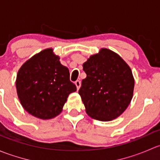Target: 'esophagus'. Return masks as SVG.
Wrapping results in <instances>:
<instances>
[{
  "label": "esophagus",
  "mask_w": 160,
  "mask_h": 160,
  "mask_svg": "<svg viewBox=\"0 0 160 160\" xmlns=\"http://www.w3.org/2000/svg\"><path fill=\"white\" fill-rule=\"evenodd\" d=\"M75 85L76 87H77V89L79 90L80 89V86H81V82H80V80H77V81L75 82Z\"/></svg>",
  "instance_id": "obj_1"
}]
</instances>
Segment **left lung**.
Here are the masks:
<instances>
[{
	"label": "left lung",
	"mask_w": 160,
	"mask_h": 160,
	"mask_svg": "<svg viewBox=\"0 0 160 160\" xmlns=\"http://www.w3.org/2000/svg\"><path fill=\"white\" fill-rule=\"evenodd\" d=\"M87 77L79 94L92 118L108 122L120 116L133 96L132 72L120 56L104 48L83 64Z\"/></svg>",
	"instance_id": "1"
}]
</instances>
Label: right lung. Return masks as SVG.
<instances>
[{
  "instance_id": "right-lung-1",
  "label": "right lung",
  "mask_w": 160,
  "mask_h": 160,
  "mask_svg": "<svg viewBox=\"0 0 160 160\" xmlns=\"http://www.w3.org/2000/svg\"><path fill=\"white\" fill-rule=\"evenodd\" d=\"M16 89L22 107L40 119L53 118L62 111L69 94L77 90L67 67L52 49H46L27 60L19 69Z\"/></svg>"
}]
</instances>
